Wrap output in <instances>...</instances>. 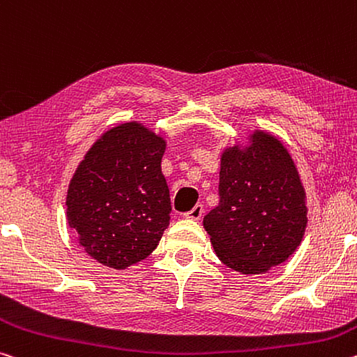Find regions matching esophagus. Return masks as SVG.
<instances>
[{
	"label": "esophagus",
	"mask_w": 357,
	"mask_h": 357,
	"mask_svg": "<svg viewBox=\"0 0 357 357\" xmlns=\"http://www.w3.org/2000/svg\"><path fill=\"white\" fill-rule=\"evenodd\" d=\"M202 214H203V206L202 205H195L194 208L190 209V211L185 213L184 216L188 218V219H192V220H199L202 218Z\"/></svg>",
	"instance_id": "obj_1"
}]
</instances>
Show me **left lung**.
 <instances>
[{
    "label": "left lung",
    "mask_w": 357,
    "mask_h": 357,
    "mask_svg": "<svg viewBox=\"0 0 357 357\" xmlns=\"http://www.w3.org/2000/svg\"><path fill=\"white\" fill-rule=\"evenodd\" d=\"M307 195L281 141L262 130L220 155L219 205L203 219L218 257L243 275L286 262L307 229Z\"/></svg>",
    "instance_id": "obj_1"
}]
</instances>
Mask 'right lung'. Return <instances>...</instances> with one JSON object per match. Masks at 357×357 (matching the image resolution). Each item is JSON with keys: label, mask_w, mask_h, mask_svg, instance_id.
<instances>
[{"label": "right lung", "mask_w": 357, "mask_h": 357, "mask_svg": "<svg viewBox=\"0 0 357 357\" xmlns=\"http://www.w3.org/2000/svg\"><path fill=\"white\" fill-rule=\"evenodd\" d=\"M165 148L160 135L133 121L101 135L79 163L66 218L97 262L123 270L157 248L172 211L162 173Z\"/></svg>", "instance_id": "obj_1"}]
</instances>
